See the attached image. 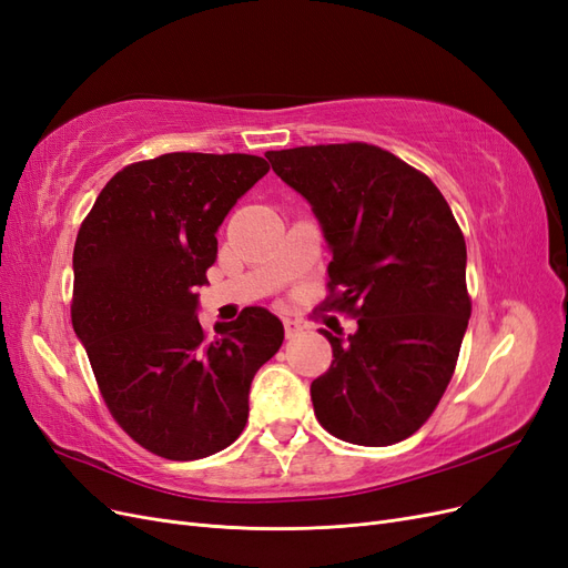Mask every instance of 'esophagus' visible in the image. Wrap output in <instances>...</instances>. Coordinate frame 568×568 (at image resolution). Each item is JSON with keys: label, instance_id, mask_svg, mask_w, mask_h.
I'll list each match as a JSON object with an SVG mask.
<instances>
[{"label": "esophagus", "instance_id": "esophagus-1", "mask_svg": "<svg viewBox=\"0 0 568 568\" xmlns=\"http://www.w3.org/2000/svg\"><path fill=\"white\" fill-rule=\"evenodd\" d=\"M284 332H286V338H296V336L303 334V324L298 320L286 317L284 320Z\"/></svg>", "mask_w": 568, "mask_h": 568}]
</instances>
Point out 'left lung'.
<instances>
[{"label":"left lung","mask_w":568,"mask_h":568,"mask_svg":"<svg viewBox=\"0 0 568 568\" xmlns=\"http://www.w3.org/2000/svg\"><path fill=\"white\" fill-rule=\"evenodd\" d=\"M332 253L329 311L355 334L322 329L332 367L311 386L315 417L355 445H393L432 417L457 365L471 301L467 244L448 201L393 153L353 142L267 151Z\"/></svg>","instance_id":"left-lung-1"}]
</instances>
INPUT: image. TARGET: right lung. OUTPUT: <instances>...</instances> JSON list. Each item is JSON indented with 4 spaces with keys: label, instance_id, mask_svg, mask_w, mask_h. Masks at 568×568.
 <instances>
[{
    "label": "right lung",
    "instance_id": "add662e5",
    "mask_svg": "<svg viewBox=\"0 0 568 568\" xmlns=\"http://www.w3.org/2000/svg\"><path fill=\"white\" fill-rule=\"evenodd\" d=\"M267 170L248 153L132 163L78 232L73 329L113 419L153 455L189 462L232 445L255 372L282 346L284 326L267 307L217 322L213 338L196 315L222 220Z\"/></svg>",
    "mask_w": 568,
    "mask_h": 568
}]
</instances>
